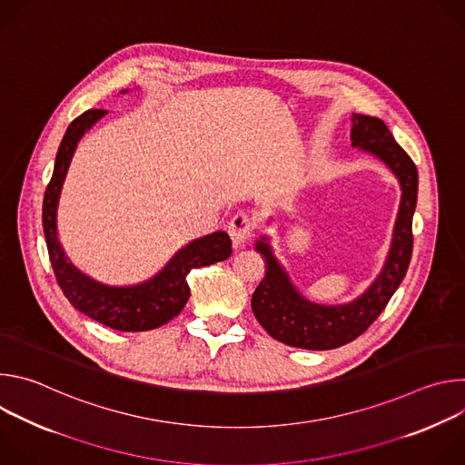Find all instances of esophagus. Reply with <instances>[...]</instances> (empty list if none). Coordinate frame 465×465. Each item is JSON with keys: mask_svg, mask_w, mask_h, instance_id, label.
<instances>
[{"mask_svg": "<svg viewBox=\"0 0 465 465\" xmlns=\"http://www.w3.org/2000/svg\"><path fill=\"white\" fill-rule=\"evenodd\" d=\"M228 233H230V239L233 241L235 246H242L253 233L252 219L244 212L235 213L232 217V221L228 223Z\"/></svg>", "mask_w": 465, "mask_h": 465, "instance_id": "obj_1", "label": "esophagus"}]
</instances>
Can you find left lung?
<instances>
[{"instance_id": "1", "label": "left lung", "mask_w": 465, "mask_h": 465, "mask_svg": "<svg viewBox=\"0 0 465 465\" xmlns=\"http://www.w3.org/2000/svg\"><path fill=\"white\" fill-rule=\"evenodd\" d=\"M351 140L381 158L401 182V206L397 215L391 248L386 264L371 287L348 305H318L296 292L285 271L272 255L267 239L255 248L267 261V272L252 294V311L267 333L294 348L333 350L341 348L377 320L386 303L403 282L412 257V217L418 201V169L412 158L391 136L384 121L371 115H353Z\"/></svg>"}]
</instances>
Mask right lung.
<instances>
[{"label": "right lung", "mask_w": 465, "mask_h": 465, "mask_svg": "<svg viewBox=\"0 0 465 465\" xmlns=\"http://www.w3.org/2000/svg\"><path fill=\"white\" fill-rule=\"evenodd\" d=\"M106 110L92 108L81 114L65 130L56 153L53 176L47 183L42 208V224L51 267L58 287L70 303L92 320L126 333L156 329L173 320L189 300L187 274L193 269L224 261L232 253L228 233L215 232L182 248L167 267L153 280L134 287H106L79 272L65 257L56 237V206L70 162L84 132L99 121Z\"/></svg>", "instance_id": "obj_1"}]
</instances>
